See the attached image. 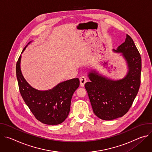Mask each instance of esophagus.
Masks as SVG:
<instances>
[{
    "label": "esophagus",
    "mask_w": 152,
    "mask_h": 152,
    "mask_svg": "<svg viewBox=\"0 0 152 152\" xmlns=\"http://www.w3.org/2000/svg\"><path fill=\"white\" fill-rule=\"evenodd\" d=\"M80 84L81 86H84L85 83L86 82V78L85 76H82L79 78Z\"/></svg>",
    "instance_id": "34e87169"
}]
</instances>
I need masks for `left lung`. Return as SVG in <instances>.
Wrapping results in <instances>:
<instances>
[{
	"label": "left lung",
	"mask_w": 152,
	"mask_h": 152,
	"mask_svg": "<svg viewBox=\"0 0 152 152\" xmlns=\"http://www.w3.org/2000/svg\"><path fill=\"white\" fill-rule=\"evenodd\" d=\"M113 52L121 53L126 61V76L115 80L91 69L90 82L85 84L94 114L104 120L123 117L131 107L141 83V58L132 38L127 34L125 41Z\"/></svg>",
	"instance_id": "8db88e82"
}]
</instances>
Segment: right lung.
Listing matches in <instances>:
<instances>
[{
	"instance_id": "obj_1",
	"label": "right lung",
	"mask_w": 152,
	"mask_h": 152,
	"mask_svg": "<svg viewBox=\"0 0 152 152\" xmlns=\"http://www.w3.org/2000/svg\"><path fill=\"white\" fill-rule=\"evenodd\" d=\"M21 59V55L16 64V75L19 90L25 103L40 122L49 125L62 123L69 114L72 98L79 87V79L74 78L60 82L48 90H38L31 86L23 77L20 68Z\"/></svg>"
}]
</instances>
